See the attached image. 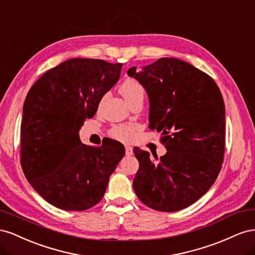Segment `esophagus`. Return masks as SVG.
Wrapping results in <instances>:
<instances>
[{
    "instance_id": "obj_1",
    "label": "esophagus",
    "mask_w": 255,
    "mask_h": 255,
    "mask_svg": "<svg viewBox=\"0 0 255 255\" xmlns=\"http://www.w3.org/2000/svg\"><path fill=\"white\" fill-rule=\"evenodd\" d=\"M126 155H127V156L133 155V148H132V146L126 145Z\"/></svg>"
}]
</instances>
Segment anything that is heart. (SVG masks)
<instances>
[{"mask_svg":"<svg viewBox=\"0 0 255 255\" xmlns=\"http://www.w3.org/2000/svg\"><path fill=\"white\" fill-rule=\"evenodd\" d=\"M120 91L128 102L132 101L133 99L136 98H143L144 96V88L142 87V85L134 79H128L123 82L120 87ZM137 129L138 127L135 125L116 126L112 128L111 135L116 139L128 142L135 138Z\"/></svg>","mask_w":255,"mask_h":255,"instance_id":"b5f03b06","label":"heart"}]
</instances>
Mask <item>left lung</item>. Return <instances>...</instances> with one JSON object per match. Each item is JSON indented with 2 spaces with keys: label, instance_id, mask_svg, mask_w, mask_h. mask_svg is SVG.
<instances>
[{
  "label": "left lung",
  "instance_id": "8db88e82",
  "mask_svg": "<svg viewBox=\"0 0 255 255\" xmlns=\"http://www.w3.org/2000/svg\"><path fill=\"white\" fill-rule=\"evenodd\" d=\"M128 75L149 98V128L163 135L166 154L153 161L134 149L139 169L133 187L140 201L159 212H176L205 195L217 179L225 154L226 110L210 75L186 61L163 57Z\"/></svg>",
  "mask_w": 255,
  "mask_h": 255
}]
</instances>
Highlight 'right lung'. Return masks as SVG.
Listing matches in <instances>:
<instances>
[{
    "instance_id": "obj_1",
    "label": "right lung",
    "mask_w": 255,
    "mask_h": 255,
    "mask_svg": "<svg viewBox=\"0 0 255 255\" xmlns=\"http://www.w3.org/2000/svg\"><path fill=\"white\" fill-rule=\"evenodd\" d=\"M122 64L71 58L45 72L29 89L21 122V166L32 187L64 211L101 201L125 146L107 139L82 143L79 130L120 79Z\"/></svg>"
}]
</instances>
